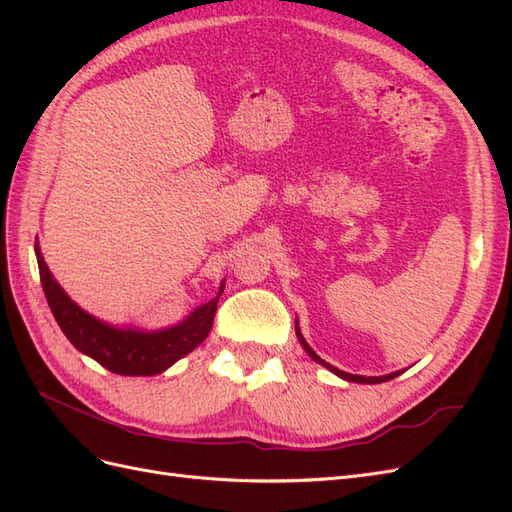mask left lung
<instances>
[{"instance_id":"left-lung-1","label":"left lung","mask_w":512,"mask_h":512,"mask_svg":"<svg viewBox=\"0 0 512 512\" xmlns=\"http://www.w3.org/2000/svg\"><path fill=\"white\" fill-rule=\"evenodd\" d=\"M297 331V337H299V342L303 344V348H305V352L312 356V359L316 361V363H320V365H324L327 369H331L333 374H337L339 378H344V380H348V382H363V384H378V382H386V380H391V378H395V376H399L401 371H395V374H389V376H354V374H346V371H342V369H337V367H333V365H329V363H324L320 356L307 346V342L303 339V335H301V331H299V327L294 329Z\"/></svg>"}]
</instances>
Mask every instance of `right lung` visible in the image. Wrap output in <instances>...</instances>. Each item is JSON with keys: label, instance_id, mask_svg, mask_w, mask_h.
<instances>
[{"label": "right lung", "instance_id": "obj_1", "mask_svg": "<svg viewBox=\"0 0 512 512\" xmlns=\"http://www.w3.org/2000/svg\"><path fill=\"white\" fill-rule=\"evenodd\" d=\"M36 258L44 297L49 301L51 312L61 331L70 339V344L91 356V359H96L108 371L121 376L160 374V371L179 361L181 356L192 352L209 335L215 309H218L220 294L224 290L222 284L218 297L194 309L177 327L156 333L115 329L89 316L74 301H70L68 294L53 280L38 245Z\"/></svg>", "mask_w": 512, "mask_h": 512}]
</instances>
